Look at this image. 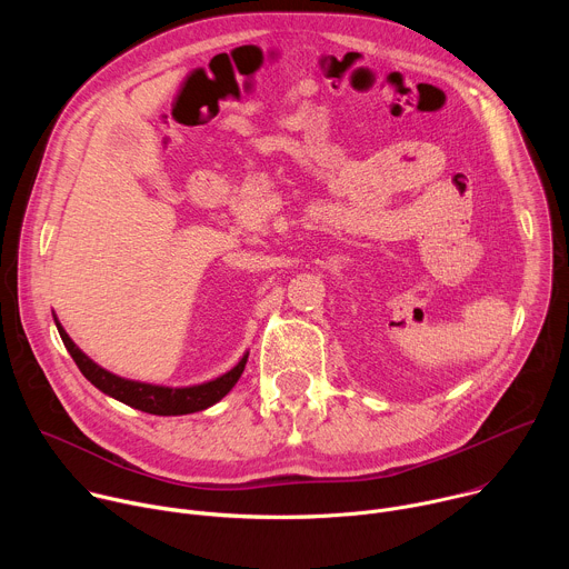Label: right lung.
<instances>
[{"label":"right lung","mask_w":569,"mask_h":569,"mask_svg":"<svg viewBox=\"0 0 569 569\" xmlns=\"http://www.w3.org/2000/svg\"><path fill=\"white\" fill-rule=\"evenodd\" d=\"M56 327H58V333H60L69 356L73 358L76 367L97 389H101L103 393L130 405V408H134V410L157 415V417H178V415H191V412H200V410L211 408L213 402H218L224 393H229V389L238 382V378H240V373H242V369H246V362H248V353H246L233 369H229L220 378L202 382V385H191V387L150 385V382L128 380V378H121V376H114V373L106 371L103 367H99L94 360H90L83 351H80L71 342V338L64 333V329L60 327L58 319H56Z\"/></svg>","instance_id":"add662e5"}]
</instances>
